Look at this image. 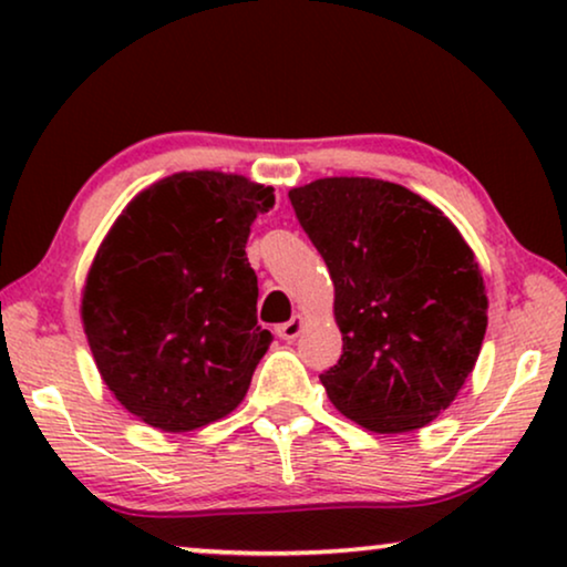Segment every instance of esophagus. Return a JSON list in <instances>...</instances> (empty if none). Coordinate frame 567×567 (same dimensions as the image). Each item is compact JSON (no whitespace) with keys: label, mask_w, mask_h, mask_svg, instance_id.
Returning a JSON list of instances; mask_svg holds the SVG:
<instances>
[{"label":"esophagus","mask_w":567,"mask_h":567,"mask_svg":"<svg viewBox=\"0 0 567 567\" xmlns=\"http://www.w3.org/2000/svg\"><path fill=\"white\" fill-rule=\"evenodd\" d=\"M301 330H305V320H301L299 315H297V317H291L289 322L278 324V328H276L278 338H281V340H297V338L301 336Z\"/></svg>","instance_id":"1"}]
</instances>
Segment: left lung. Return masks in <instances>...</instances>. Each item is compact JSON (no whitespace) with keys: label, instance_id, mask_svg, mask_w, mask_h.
Returning a JSON list of instances; mask_svg holds the SVG:
<instances>
[{"label":"left lung","instance_id":"left-lung-1","mask_svg":"<svg viewBox=\"0 0 567 567\" xmlns=\"http://www.w3.org/2000/svg\"><path fill=\"white\" fill-rule=\"evenodd\" d=\"M289 198L336 286L343 353L320 374L330 402L374 433L436 421L487 328L472 247L441 208L398 183L320 177Z\"/></svg>","mask_w":567,"mask_h":567}]
</instances>
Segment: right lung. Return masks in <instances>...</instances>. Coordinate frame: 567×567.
<instances>
[{
	"label": "right lung",
	"mask_w": 567,
	"mask_h": 567,
	"mask_svg": "<svg viewBox=\"0 0 567 567\" xmlns=\"http://www.w3.org/2000/svg\"><path fill=\"white\" fill-rule=\"evenodd\" d=\"M274 188L193 169L152 183L113 221L82 289V324L113 398L152 429L229 415L266 355L247 237Z\"/></svg>",
	"instance_id": "1"
}]
</instances>
